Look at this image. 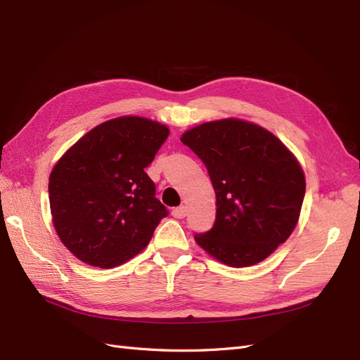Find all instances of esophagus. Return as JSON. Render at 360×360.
Returning <instances> with one entry per match:
<instances>
[{
    "instance_id": "1",
    "label": "esophagus",
    "mask_w": 360,
    "mask_h": 360,
    "mask_svg": "<svg viewBox=\"0 0 360 360\" xmlns=\"http://www.w3.org/2000/svg\"><path fill=\"white\" fill-rule=\"evenodd\" d=\"M171 214L176 217V219H183L184 216H186V207L184 205H180V207H176V209H172Z\"/></svg>"
}]
</instances>
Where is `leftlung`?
Instances as JSON below:
<instances>
[{
	"instance_id": "left-lung-1",
	"label": "left lung",
	"mask_w": 360,
	"mask_h": 360,
	"mask_svg": "<svg viewBox=\"0 0 360 360\" xmlns=\"http://www.w3.org/2000/svg\"><path fill=\"white\" fill-rule=\"evenodd\" d=\"M205 165L216 192V221L197 243L231 267L254 266L284 243L304 197L297 159L269 130L237 118L193 127L181 136Z\"/></svg>"
}]
</instances>
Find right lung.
<instances>
[{"mask_svg":"<svg viewBox=\"0 0 360 360\" xmlns=\"http://www.w3.org/2000/svg\"><path fill=\"white\" fill-rule=\"evenodd\" d=\"M169 135L143 117H118L85 134L49 176L52 222L63 245L84 263L111 269L151 240L168 216L144 171Z\"/></svg>","mask_w":360,"mask_h":360,"instance_id":"right-lung-1","label":"right lung"}]
</instances>
